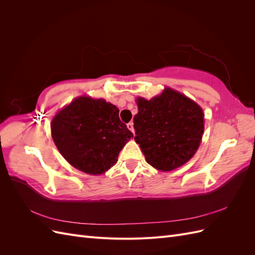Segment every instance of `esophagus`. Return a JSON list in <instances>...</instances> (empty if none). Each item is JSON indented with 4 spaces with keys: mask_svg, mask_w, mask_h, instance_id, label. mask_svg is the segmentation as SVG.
I'll return each instance as SVG.
<instances>
[{
    "mask_svg": "<svg viewBox=\"0 0 255 255\" xmlns=\"http://www.w3.org/2000/svg\"><path fill=\"white\" fill-rule=\"evenodd\" d=\"M127 126H128V128L130 130V132L134 133V123L133 122H128Z\"/></svg>",
    "mask_w": 255,
    "mask_h": 255,
    "instance_id": "1",
    "label": "esophagus"
}]
</instances>
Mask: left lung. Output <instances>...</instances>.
<instances>
[{"mask_svg": "<svg viewBox=\"0 0 255 255\" xmlns=\"http://www.w3.org/2000/svg\"><path fill=\"white\" fill-rule=\"evenodd\" d=\"M134 139L145 161L157 170L171 171L195 155L204 130L201 107L171 88L151 100L137 98Z\"/></svg>", "mask_w": 255, "mask_h": 255, "instance_id": "1", "label": "left lung"}]
</instances>
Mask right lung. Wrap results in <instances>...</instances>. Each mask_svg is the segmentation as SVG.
<instances>
[{"label": "right lung", "mask_w": 255, "mask_h": 255, "mask_svg": "<svg viewBox=\"0 0 255 255\" xmlns=\"http://www.w3.org/2000/svg\"><path fill=\"white\" fill-rule=\"evenodd\" d=\"M53 140L69 164L88 174H102L118 160L133 138L119 110L103 99L80 97L59 111L51 123Z\"/></svg>", "instance_id": "right-lung-1"}]
</instances>
